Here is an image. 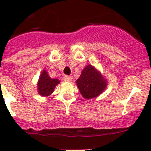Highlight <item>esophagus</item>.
<instances>
[{
  "label": "esophagus",
  "instance_id": "esophagus-1",
  "mask_svg": "<svg viewBox=\"0 0 151 151\" xmlns=\"http://www.w3.org/2000/svg\"><path fill=\"white\" fill-rule=\"evenodd\" d=\"M63 80L64 82H71L72 78L70 76H65L63 77Z\"/></svg>",
  "mask_w": 151,
  "mask_h": 151
}]
</instances>
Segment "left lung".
I'll return each instance as SVG.
<instances>
[{"mask_svg":"<svg viewBox=\"0 0 151 151\" xmlns=\"http://www.w3.org/2000/svg\"><path fill=\"white\" fill-rule=\"evenodd\" d=\"M76 84L81 94L88 100L100 95L106 88L107 81L94 66L88 65L76 80Z\"/></svg>","mask_w":151,"mask_h":151,"instance_id":"8db88e82","label":"left lung"}]
</instances>
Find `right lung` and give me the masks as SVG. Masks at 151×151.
I'll return each mask as SVG.
<instances>
[{"label":"right lung","instance_id":"add662e5","mask_svg":"<svg viewBox=\"0 0 151 151\" xmlns=\"http://www.w3.org/2000/svg\"><path fill=\"white\" fill-rule=\"evenodd\" d=\"M60 83V81L56 78H51L46 70H43L38 82V92L43 97L49 96L54 92L56 85Z\"/></svg>","mask_w":151,"mask_h":151}]
</instances>
